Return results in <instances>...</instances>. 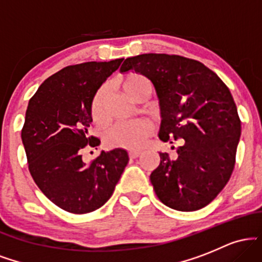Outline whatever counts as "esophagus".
Here are the masks:
<instances>
[{"label":"esophagus","mask_w":262,"mask_h":262,"mask_svg":"<svg viewBox=\"0 0 262 262\" xmlns=\"http://www.w3.org/2000/svg\"><path fill=\"white\" fill-rule=\"evenodd\" d=\"M140 154L141 152L139 151V150H130V151H129V158L137 159V158H139Z\"/></svg>","instance_id":"34e87169"}]
</instances>
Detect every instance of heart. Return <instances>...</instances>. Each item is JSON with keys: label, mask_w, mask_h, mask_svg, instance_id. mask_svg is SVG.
Segmentation results:
<instances>
[{"label": "heart", "mask_w": 262, "mask_h": 262, "mask_svg": "<svg viewBox=\"0 0 262 262\" xmlns=\"http://www.w3.org/2000/svg\"><path fill=\"white\" fill-rule=\"evenodd\" d=\"M123 92L130 100H134L138 95L144 91H150L151 86L144 76L138 74H129L122 77L119 81ZM106 95V89L102 87L97 91L92 100L91 114L95 122H103V101ZM151 134V127L145 121H132L125 123H117L111 127L104 135V141L111 148H127L139 149L145 144L149 135Z\"/></svg>", "instance_id": "b5f03b06"}]
</instances>
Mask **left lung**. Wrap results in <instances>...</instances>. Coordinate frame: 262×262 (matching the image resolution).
<instances>
[{
    "label": "left lung",
    "instance_id": "8db88e82",
    "mask_svg": "<svg viewBox=\"0 0 262 262\" xmlns=\"http://www.w3.org/2000/svg\"><path fill=\"white\" fill-rule=\"evenodd\" d=\"M135 71L154 85L160 100L162 141H181L175 159L160 152L150 175L156 196L170 208L206 207L229 181L242 124L233 96L202 62L167 54L124 60L122 73Z\"/></svg>",
    "mask_w": 262,
    "mask_h": 262
}]
</instances>
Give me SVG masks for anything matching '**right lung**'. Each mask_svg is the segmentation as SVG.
Here are the masks:
<instances>
[{"label":"right lung","instance_id":"1","mask_svg":"<svg viewBox=\"0 0 262 262\" xmlns=\"http://www.w3.org/2000/svg\"><path fill=\"white\" fill-rule=\"evenodd\" d=\"M122 61L66 66L48 77L28 103L22 143L31 175L45 196L70 213L103 206L129 161L122 148L101 151L91 164L82 159L83 149L101 143L87 130L93 97Z\"/></svg>","mask_w":262,"mask_h":262}]
</instances>
